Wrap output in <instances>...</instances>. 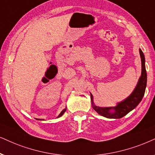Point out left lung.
I'll use <instances>...</instances> for the list:
<instances>
[{
	"instance_id": "1",
	"label": "left lung",
	"mask_w": 155,
	"mask_h": 155,
	"mask_svg": "<svg viewBox=\"0 0 155 155\" xmlns=\"http://www.w3.org/2000/svg\"><path fill=\"white\" fill-rule=\"evenodd\" d=\"M139 51H140L141 61H142V74L136 87L128 97L120 102L117 103L115 107H101L94 104L93 95L90 93L92 107L99 114L109 119H120L136 108L137 106L142 101L147 87V71L144 55L142 50L140 49Z\"/></svg>"
}]
</instances>
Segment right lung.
<instances>
[{"label":"right lung","mask_w":155,"mask_h":155,"mask_svg":"<svg viewBox=\"0 0 155 155\" xmlns=\"http://www.w3.org/2000/svg\"><path fill=\"white\" fill-rule=\"evenodd\" d=\"M66 111V108H65V109H63V110H62L61 111V112L60 114H59V115H58V116L57 117H58H58H61L62 116V115H63L64 114V112H65V111ZM37 119V120H44V119Z\"/></svg>","instance_id":"add662e5"}]
</instances>
